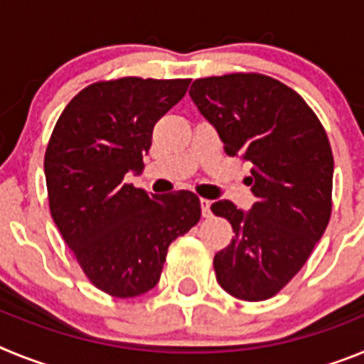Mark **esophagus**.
Masks as SVG:
<instances>
[{"label":"esophagus","mask_w":364,"mask_h":364,"mask_svg":"<svg viewBox=\"0 0 364 364\" xmlns=\"http://www.w3.org/2000/svg\"><path fill=\"white\" fill-rule=\"evenodd\" d=\"M200 208H202V217H210L211 200H208V198H200Z\"/></svg>","instance_id":"esophagus-1"}]
</instances>
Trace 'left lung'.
I'll list each match as a JSON object with an SVG mask.
<instances>
[{
	"label": "left lung",
	"instance_id": "obj_1",
	"mask_svg": "<svg viewBox=\"0 0 364 364\" xmlns=\"http://www.w3.org/2000/svg\"><path fill=\"white\" fill-rule=\"evenodd\" d=\"M189 96L217 129L228 156L252 166L257 202L211 204L233 228L215 255L222 290L257 302L277 295L304 266L332 215L333 156L326 131L301 95L257 73L198 78Z\"/></svg>",
	"mask_w": 364,
	"mask_h": 364
}]
</instances>
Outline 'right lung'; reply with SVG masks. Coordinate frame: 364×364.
I'll return each instance as SVG.
<instances>
[{"instance_id":"1","label":"right lung","mask_w":364,"mask_h":364,"mask_svg":"<svg viewBox=\"0 0 364 364\" xmlns=\"http://www.w3.org/2000/svg\"><path fill=\"white\" fill-rule=\"evenodd\" d=\"M189 80L125 76L87 85L58 118L45 151L53 220L80 268L104 294L142 295L160 281L167 247L200 220L191 191L149 195L125 182L142 173L153 127Z\"/></svg>"}]
</instances>
